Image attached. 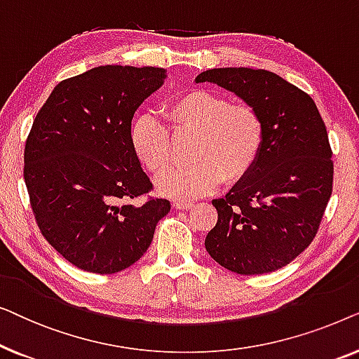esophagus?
Masks as SVG:
<instances>
[{
    "label": "esophagus",
    "instance_id": "esophagus-1",
    "mask_svg": "<svg viewBox=\"0 0 359 359\" xmlns=\"http://www.w3.org/2000/svg\"><path fill=\"white\" fill-rule=\"evenodd\" d=\"M193 203L191 201H173V208L175 209H180V210H184V209H189Z\"/></svg>",
    "mask_w": 359,
    "mask_h": 359
}]
</instances>
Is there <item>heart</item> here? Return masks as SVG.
<instances>
[{
  "mask_svg": "<svg viewBox=\"0 0 359 359\" xmlns=\"http://www.w3.org/2000/svg\"><path fill=\"white\" fill-rule=\"evenodd\" d=\"M175 132H198L188 166L166 170L156 180L163 196L193 199L222 183H235L253 168L264 144V122L247 102L230 104L210 91L184 93L166 107ZM132 150L142 165L158 175L170 163V130L158 117L142 114L130 127Z\"/></svg>",
  "mask_w": 359,
  "mask_h": 359,
  "instance_id": "obj_1",
  "label": "heart"
}]
</instances>
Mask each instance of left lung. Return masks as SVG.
Returning <instances> with one entry per match:
<instances>
[{"mask_svg": "<svg viewBox=\"0 0 359 359\" xmlns=\"http://www.w3.org/2000/svg\"><path fill=\"white\" fill-rule=\"evenodd\" d=\"M194 81L233 93L264 122L257 163L225 198L212 201L219 219L205 250L233 273L276 271L311 245L332 196L325 124L312 97L273 72L212 68Z\"/></svg>", "mask_w": 359, "mask_h": 359, "instance_id": "left-lung-1", "label": "left lung"}]
</instances>
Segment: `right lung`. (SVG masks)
Masks as SVG:
<instances>
[{"label": "right lung", "instance_id": "obj_1", "mask_svg": "<svg viewBox=\"0 0 359 359\" xmlns=\"http://www.w3.org/2000/svg\"><path fill=\"white\" fill-rule=\"evenodd\" d=\"M155 67L104 65L63 80L37 112L24 149V181L47 242L83 271L112 274L150 247L170 212L130 145L132 117L165 83Z\"/></svg>", "mask_w": 359, "mask_h": 359}]
</instances>
